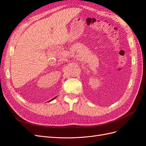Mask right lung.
Listing matches in <instances>:
<instances>
[{
  "instance_id": "right-lung-1",
  "label": "right lung",
  "mask_w": 146,
  "mask_h": 146,
  "mask_svg": "<svg viewBox=\"0 0 146 146\" xmlns=\"http://www.w3.org/2000/svg\"><path fill=\"white\" fill-rule=\"evenodd\" d=\"M55 98H56V97H55ZM55 98H54V99H55ZM52 100H53V99H52Z\"/></svg>"
}]
</instances>
